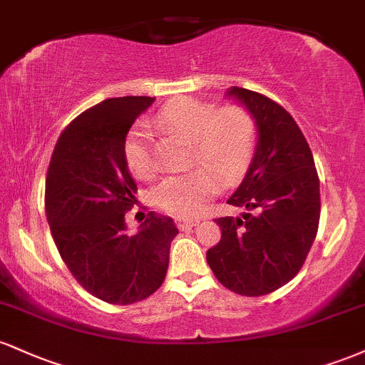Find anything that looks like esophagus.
<instances>
[{
    "mask_svg": "<svg viewBox=\"0 0 365 365\" xmlns=\"http://www.w3.org/2000/svg\"><path fill=\"white\" fill-rule=\"evenodd\" d=\"M199 223V220H190V217H175V225L178 226V230H187L192 228Z\"/></svg>",
    "mask_w": 365,
    "mask_h": 365,
    "instance_id": "esophagus-1",
    "label": "esophagus"
}]
</instances>
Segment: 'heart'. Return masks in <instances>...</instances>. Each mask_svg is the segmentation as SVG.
Wrapping results in <instances>:
<instances>
[{
	"label": "heart",
	"mask_w": 365,
	"mask_h": 365,
	"mask_svg": "<svg viewBox=\"0 0 365 365\" xmlns=\"http://www.w3.org/2000/svg\"><path fill=\"white\" fill-rule=\"evenodd\" d=\"M158 120L171 132L194 142L190 165L200 166L165 180L156 188V204L170 215H195L217 190V182L232 185L244 177L252 161L257 123L245 106L217 108L212 103L180 98L163 106ZM123 156L135 177L149 180L156 175L149 133L144 127L130 130Z\"/></svg>",
	"instance_id": "heart-1"
}]
</instances>
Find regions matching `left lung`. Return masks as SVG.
<instances>
[{
    "mask_svg": "<svg viewBox=\"0 0 365 365\" xmlns=\"http://www.w3.org/2000/svg\"><path fill=\"white\" fill-rule=\"evenodd\" d=\"M257 123V145L244 182L228 199L247 209L217 217L221 240L207 250L209 267L223 287L259 297L287 284L311 250L319 226V177L302 130L282 104L232 87Z\"/></svg>",
    "mask_w": 365,
    "mask_h": 365,
    "instance_id": "left-lung-1",
    "label": "left lung"
}]
</instances>
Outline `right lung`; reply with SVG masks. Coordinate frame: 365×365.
Wrapping results in <instances>:
<instances>
[{"mask_svg": "<svg viewBox=\"0 0 365 365\" xmlns=\"http://www.w3.org/2000/svg\"><path fill=\"white\" fill-rule=\"evenodd\" d=\"M154 98L104 99L61 132L46 175L44 206L54 244L73 278L108 304L148 299L165 282L178 228L150 211L128 235L137 185L123 156L130 127Z\"/></svg>", "mask_w": 365, "mask_h": 365, "instance_id": "add662e5", "label": "right lung"}]
</instances>
